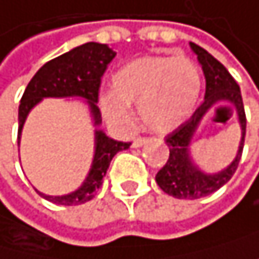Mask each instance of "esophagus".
I'll use <instances>...</instances> for the list:
<instances>
[{
    "instance_id": "esophagus-1",
    "label": "esophagus",
    "mask_w": 259,
    "mask_h": 259,
    "mask_svg": "<svg viewBox=\"0 0 259 259\" xmlns=\"http://www.w3.org/2000/svg\"><path fill=\"white\" fill-rule=\"evenodd\" d=\"M145 143H146V138H143V137H138V138H135V140H134L132 146H134V148H140V146H143Z\"/></svg>"
}]
</instances>
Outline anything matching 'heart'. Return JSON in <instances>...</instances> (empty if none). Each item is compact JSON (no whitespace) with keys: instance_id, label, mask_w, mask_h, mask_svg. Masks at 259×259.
Wrapping results in <instances>:
<instances>
[{"instance_id":"heart-1","label":"heart","mask_w":259,"mask_h":259,"mask_svg":"<svg viewBox=\"0 0 259 259\" xmlns=\"http://www.w3.org/2000/svg\"><path fill=\"white\" fill-rule=\"evenodd\" d=\"M113 92L100 97L108 121L131 122V108L153 132H170L193 113L202 89L197 65L186 57L143 55L121 66L111 79Z\"/></svg>"}]
</instances>
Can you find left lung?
<instances>
[{
  "mask_svg": "<svg viewBox=\"0 0 259 259\" xmlns=\"http://www.w3.org/2000/svg\"><path fill=\"white\" fill-rule=\"evenodd\" d=\"M189 46L197 55V60L202 66L205 76L204 103L197 108L186 122H183L172 134L165 137L170 156L165 165L156 175V183L159 185V188L168 196H174L177 199H200L215 193L217 189L226 185L237 170L242 149H244L247 128L240 87L234 81V77L205 49L194 42H189ZM221 103H229L235 106L241 125V142L236 157L228 167L217 174H207L202 169H199L194 159L190 157V143H192V138L203 116L213 106Z\"/></svg>",
  "mask_w": 259,
  "mask_h": 259,
  "instance_id": "obj_1",
  "label": "left lung"
}]
</instances>
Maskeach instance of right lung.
<instances>
[{"instance_id": "1", "label": "right lung", "mask_w": 259, "mask_h": 259, "mask_svg": "<svg viewBox=\"0 0 259 259\" xmlns=\"http://www.w3.org/2000/svg\"><path fill=\"white\" fill-rule=\"evenodd\" d=\"M116 52L100 42H85L82 46L62 54L57 59L42 65L31 77L25 89L19 106V134L20 145L22 128L30 111L44 98H82L89 108L94 131V159L82 185L63 196H48L38 191L39 196L57 205H79L95 196L102 186L103 177L110 167L111 159L131 143H122L108 137L102 128V114L98 110V89L108 63L114 59Z\"/></svg>"}]
</instances>
